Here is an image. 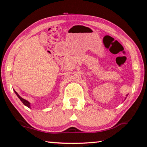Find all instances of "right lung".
<instances>
[{
    "label": "right lung",
    "instance_id": "add662e5",
    "mask_svg": "<svg viewBox=\"0 0 147 147\" xmlns=\"http://www.w3.org/2000/svg\"><path fill=\"white\" fill-rule=\"evenodd\" d=\"M14 92H15V93H16V94H17V96H18V97H19V98L20 99V100H21V102H23L24 104V105H25L26 106H27V107H28V108H30V102H29L28 101H27V100H25V99H24V98H22L21 97V96H20L19 95V94L18 93H17V92L16 91H15L14 90Z\"/></svg>",
    "mask_w": 147,
    "mask_h": 147
}]
</instances>
